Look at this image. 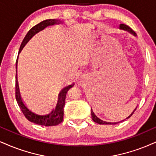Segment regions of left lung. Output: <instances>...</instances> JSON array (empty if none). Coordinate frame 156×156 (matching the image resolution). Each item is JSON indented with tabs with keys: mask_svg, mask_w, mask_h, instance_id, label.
I'll return each instance as SVG.
<instances>
[{
	"mask_svg": "<svg viewBox=\"0 0 156 156\" xmlns=\"http://www.w3.org/2000/svg\"><path fill=\"white\" fill-rule=\"evenodd\" d=\"M120 29H122V30H126V31L129 32L130 33L134 34V36H136V33L134 32V31H133V30H132V29L130 28L129 26H127V25L123 24H120ZM136 109H137V108L134 109V110L133 111V112H132L131 114H130L129 116L126 119H129V117H131L132 116V114H133V113H134V111H136ZM91 115H92V119H93V120L95 123H97V124H118V123H119V122H105V121L101 120V119H100L98 117L96 116V115L95 114V113H94L93 110H91Z\"/></svg>",
	"mask_w": 156,
	"mask_h": 156,
	"instance_id": "obj_1",
	"label": "left lung"
}]
</instances>
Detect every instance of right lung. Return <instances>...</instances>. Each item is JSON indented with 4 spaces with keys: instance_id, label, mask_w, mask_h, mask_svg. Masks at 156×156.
Instances as JSON below:
<instances>
[{
    "instance_id": "right-lung-1",
    "label": "right lung",
    "mask_w": 156,
    "mask_h": 156,
    "mask_svg": "<svg viewBox=\"0 0 156 156\" xmlns=\"http://www.w3.org/2000/svg\"><path fill=\"white\" fill-rule=\"evenodd\" d=\"M58 20H55V19H46L43 22H40L39 24H36L33 27H32L29 30L27 34H26L24 40H23L22 44H21L20 48H19V53H20L24 46L27 43V42L30 40L33 36L37 32H39L41 30L45 29L46 27L51 26L55 24H58ZM60 22V21H59ZM19 56V55H18ZM17 60L18 57L16 58V68L17 69ZM17 72V71H16ZM74 86V84H70V85L66 86L64 88H63L61 90L60 93H58L57 98V101L55 102V105L49 111L46 113H37L35 111H33L30 108H29L23 101V100L21 97L20 93H19V84L17 81V74H16V90H15V96H16V100L18 103L21 111L24 113V115L29 121L31 122H33L34 124H37L42 126H56V125L61 124L63 120V108L65 105V100H66V95L68 90L72 88Z\"/></svg>"
}]
</instances>
